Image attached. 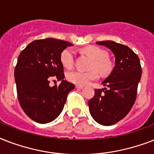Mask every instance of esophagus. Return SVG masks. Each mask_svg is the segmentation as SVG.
<instances>
[{"label": "esophagus", "instance_id": "34e87169", "mask_svg": "<svg viewBox=\"0 0 154 154\" xmlns=\"http://www.w3.org/2000/svg\"><path fill=\"white\" fill-rule=\"evenodd\" d=\"M83 88H84V87L81 86V85H76V89H82Z\"/></svg>", "mask_w": 154, "mask_h": 154}]
</instances>
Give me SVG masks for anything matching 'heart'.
Returning <instances> with one entry per match:
<instances>
[{
	"label": "heart",
	"instance_id": "1",
	"mask_svg": "<svg viewBox=\"0 0 154 154\" xmlns=\"http://www.w3.org/2000/svg\"><path fill=\"white\" fill-rule=\"evenodd\" d=\"M83 53H86L93 58L91 69H96L102 74H107L112 70V63L108 58L107 53L97 46H88L83 49ZM60 62L65 69H69L73 66L74 63V53L70 48L64 49L60 53ZM66 77L69 82L77 85L84 86L87 85L93 81L98 78V73L96 70L89 72L82 71H71L68 72Z\"/></svg>",
	"mask_w": 154,
	"mask_h": 154
}]
</instances>
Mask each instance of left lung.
Masks as SVG:
<instances>
[{
    "label": "left lung",
    "instance_id": "1",
    "mask_svg": "<svg viewBox=\"0 0 154 154\" xmlns=\"http://www.w3.org/2000/svg\"><path fill=\"white\" fill-rule=\"evenodd\" d=\"M107 47L115 57V66L102 82L105 88L95 89L89 101L90 114L97 123L112 125L123 119L136 101L137 85L141 77L139 57L128 46L112 41L97 42Z\"/></svg>",
    "mask_w": 154,
    "mask_h": 154
}]
</instances>
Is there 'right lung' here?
Here are the masks:
<instances>
[{
  "label": "right lung",
  "instance_id": "add662e5",
  "mask_svg": "<svg viewBox=\"0 0 154 154\" xmlns=\"http://www.w3.org/2000/svg\"><path fill=\"white\" fill-rule=\"evenodd\" d=\"M71 43L54 38L36 40L20 52L14 70L18 101L28 117L45 124L62 111L69 93L75 88L64 80L60 53ZM57 79L59 86L49 82Z\"/></svg>",
  "mask_w": 154,
  "mask_h": 154
}]
</instances>
